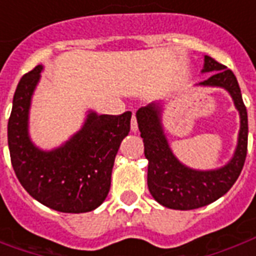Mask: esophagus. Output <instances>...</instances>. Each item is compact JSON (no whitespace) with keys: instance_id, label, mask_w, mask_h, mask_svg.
I'll return each instance as SVG.
<instances>
[{"instance_id":"1","label":"esophagus","mask_w":256,"mask_h":256,"mask_svg":"<svg viewBox=\"0 0 256 256\" xmlns=\"http://www.w3.org/2000/svg\"><path fill=\"white\" fill-rule=\"evenodd\" d=\"M130 128H132V132H137L138 130V123H137V118H136V115L133 114V116H132V123H130Z\"/></svg>"}]
</instances>
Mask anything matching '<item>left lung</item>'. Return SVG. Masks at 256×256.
Instances as JSON below:
<instances>
[{
  "instance_id": "obj_1",
  "label": "left lung",
  "mask_w": 256,
  "mask_h": 256,
  "mask_svg": "<svg viewBox=\"0 0 256 256\" xmlns=\"http://www.w3.org/2000/svg\"><path fill=\"white\" fill-rule=\"evenodd\" d=\"M202 72H211L198 86L224 88L233 98L240 114V132L233 158L225 166L215 170H193L178 160L170 150L162 124L159 102L141 106L136 116L144 141V154L148 159V189L156 202L167 208L194 210L212 203L224 196L236 182L246 162L248 144L247 108L234 74L224 64L204 56Z\"/></svg>"
}]
</instances>
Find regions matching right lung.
Instances as JSON below:
<instances>
[{
    "mask_svg": "<svg viewBox=\"0 0 256 256\" xmlns=\"http://www.w3.org/2000/svg\"><path fill=\"white\" fill-rule=\"evenodd\" d=\"M42 66L23 75L14 96L8 145L14 174L30 196L60 212L97 208L111 188L115 156L130 132L132 112L97 115L89 111L82 128L52 150H42L28 136L31 98Z\"/></svg>",
    "mask_w": 256,
    "mask_h": 256,
    "instance_id": "1",
    "label": "right lung"
}]
</instances>
